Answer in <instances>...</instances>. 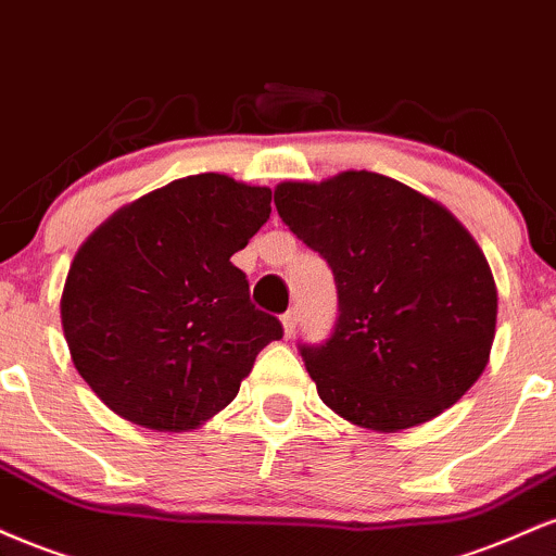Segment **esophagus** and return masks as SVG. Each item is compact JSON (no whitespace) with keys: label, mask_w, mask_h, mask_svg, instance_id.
Listing matches in <instances>:
<instances>
[{"label":"esophagus","mask_w":556,"mask_h":556,"mask_svg":"<svg viewBox=\"0 0 556 556\" xmlns=\"http://www.w3.org/2000/svg\"><path fill=\"white\" fill-rule=\"evenodd\" d=\"M280 323H283V336L291 338L293 330H296V312H286V315L280 317Z\"/></svg>","instance_id":"1"}]
</instances>
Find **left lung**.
I'll use <instances>...</instances> for the list:
<instances>
[{"instance_id":"1","label":"left lung","mask_w":556,"mask_h":556,"mask_svg":"<svg viewBox=\"0 0 556 556\" xmlns=\"http://www.w3.org/2000/svg\"><path fill=\"white\" fill-rule=\"evenodd\" d=\"M273 200L336 276V328L299 345L325 406L397 432L458 403L486 369L497 325V286L460 220L371 172L283 181Z\"/></svg>"}]
</instances>
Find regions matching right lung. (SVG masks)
<instances>
[{
	"instance_id": "obj_1",
	"label": "right lung",
	"mask_w": 556,
	"mask_h": 556,
	"mask_svg": "<svg viewBox=\"0 0 556 556\" xmlns=\"http://www.w3.org/2000/svg\"><path fill=\"white\" fill-rule=\"evenodd\" d=\"M267 218V187L198 174L124 205L77 250L64 338L114 414L185 432L237 397L260 351L283 338L231 263Z\"/></svg>"
}]
</instances>
